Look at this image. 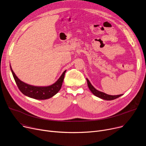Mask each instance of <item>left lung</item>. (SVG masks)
<instances>
[{
	"label": "left lung",
	"mask_w": 146,
	"mask_h": 146,
	"mask_svg": "<svg viewBox=\"0 0 146 146\" xmlns=\"http://www.w3.org/2000/svg\"><path fill=\"white\" fill-rule=\"evenodd\" d=\"M87 80V85H88L89 89H90V90L92 92V93L96 96V97H98V98L105 100H112L114 99H117L119 97H120L121 96H122L123 94H119V95H109V94H107L103 92H100L98 90H96L94 87L92 85V84L90 83V82H89V80H88V79H86Z\"/></svg>",
	"instance_id": "1"
}]
</instances>
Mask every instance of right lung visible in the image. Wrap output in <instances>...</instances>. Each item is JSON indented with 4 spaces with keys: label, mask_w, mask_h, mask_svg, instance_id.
Instances as JSON below:
<instances>
[{
    "label": "right lung",
    "mask_w": 146,
    "mask_h": 146,
    "mask_svg": "<svg viewBox=\"0 0 146 146\" xmlns=\"http://www.w3.org/2000/svg\"><path fill=\"white\" fill-rule=\"evenodd\" d=\"M11 70L14 79L19 89L25 96L29 98L37 100H46L50 99L57 94L60 90L64 80V74L66 70H64L62 74L54 84L48 86H35L28 84L19 79L13 71L11 66Z\"/></svg>",
    "instance_id": "1"
}]
</instances>
